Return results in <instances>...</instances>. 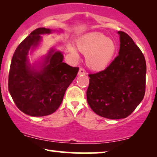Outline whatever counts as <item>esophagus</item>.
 Masks as SVG:
<instances>
[{"instance_id":"34e87169","label":"esophagus","mask_w":157,"mask_h":157,"mask_svg":"<svg viewBox=\"0 0 157 157\" xmlns=\"http://www.w3.org/2000/svg\"><path fill=\"white\" fill-rule=\"evenodd\" d=\"M86 74V71L83 68H80V69H79V71H78V75H84Z\"/></svg>"}]
</instances>
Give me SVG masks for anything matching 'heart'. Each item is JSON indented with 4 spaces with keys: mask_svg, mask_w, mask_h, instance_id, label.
Returning a JSON list of instances; mask_svg holds the SVG:
<instances>
[{
    "mask_svg": "<svg viewBox=\"0 0 157 157\" xmlns=\"http://www.w3.org/2000/svg\"><path fill=\"white\" fill-rule=\"evenodd\" d=\"M76 45L78 50L86 54L88 66L95 71L106 68L117 52L115 42L101 33H88L79 38ZM68 48L72 54L77 55L72 46H68Z\"/></svg>",
    "mask_w": 157,
    "mask_h": 157,
    "instance_id": "1",
    "label": "heart"
}]
</instances>
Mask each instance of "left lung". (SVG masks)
<instances>
[{
    "label": "left lung",
    "instance_id": "obj_1",
    "mask_svg": "<svg viewBox=\"0 0 157 157\" xmlns=\"http://www.w3.org/2000/svg\"><path fill=\"white\" fill-rule=\"evenodd\" d=\"M120 36L119 55L104 71L89 74L87 101L96 114L110 119L129 116L143 100L147 65L140 48L127 33Z\"/></svg>",
    "mask_w": 157,
    "mask_h": 157
}]
</instances>
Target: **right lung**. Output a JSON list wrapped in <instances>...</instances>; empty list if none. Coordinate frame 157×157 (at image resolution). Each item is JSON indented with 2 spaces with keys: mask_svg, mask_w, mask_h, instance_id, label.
Masks as SVG:
<instances>
[{
  "mask_svg": "<svg viewBox=\"0 0 157 157\" xmlns=\"http://www.w3.org/2000/svg\"><path fill=\"white\" fill-rule=\"evenodd\" d=\"M51 32V29L45 28L32 31L17 47L10 63L8 90L16 106L32 117L55 112L79 69L63 63L62 53L53 50L46 57L40 71L30 66L27 58L30 48L39 44L40 35Z\"/></svg>",
  "mask_w": 157,
  "mask_h": 157,
  "instance_id": "1",
  "label": "right lung"
}]
</instances>
